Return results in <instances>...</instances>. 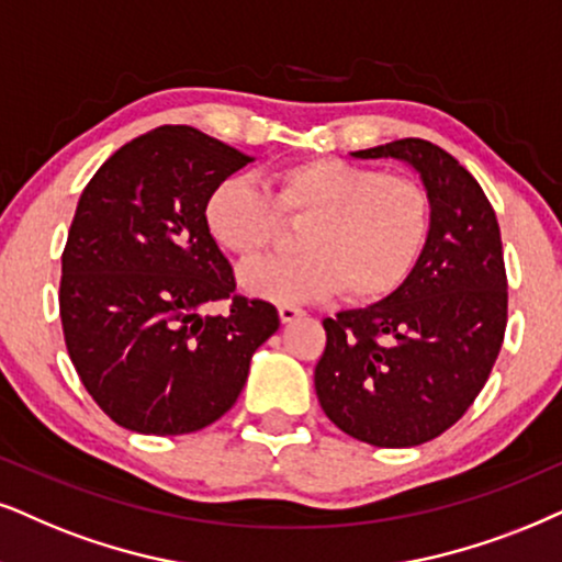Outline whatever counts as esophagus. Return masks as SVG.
I'll list each match as a JSON object with an SVG mask.
<instances>
[{
  "mask_svg": "<svg viewBox=\"0 0 562 562\" xmlns=\"http://www.w3.org/2000/svg\"><path fill=\"white\" fill-rule=\"evenodd\" d=\"M277 311H280L282 324L295 322V318H301V316L305 314V311L301 308V305H293V303H280V305H277Z\"/></svg>",
  "mask_w": 562,
  "mask_h": 562,
  "instance_id": "1",
  "label": "esophagus"
}]
</instances>
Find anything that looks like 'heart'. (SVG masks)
Wrapping results in <instances>:
<instances>
[{
	"mask_svg": "<svg viewBox=\"0 0 562 562\" xmlns=\"http://www.w3.org/2000/svg\"><path fill=\"white\" fill-rule=\"evenodd\" d=\"M274 196L248 176H225L204 199V228L248 261L272 244L282 215H308L301 254L244 269V285L272 301H311L345 288L355 301L392 295L415 269L430 228L420 181L345 158H305L280 168Z\"/></svg>",
	"mask_w": 562,
	"mask_h": 562,
	"instance_id": "b5f03b06",
	"label": "heart"
}]
</instances>
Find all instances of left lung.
<instances>
[{
    "label": "left lung",
    "mask_w": 562,
    "mask_h": 562,
    "mask_svg": "<svg viewBox=\"0 0 562 562\" xmlns=\"http://www.w3.org/2000/svg\"><path fill=\"white\" fill-rule=\"evenodd\" d=\"M352 155L409 162L428 191L430 231L392 295L324 318L316 396L347 436L409 449L438 438L472 407L498 358L508 322L501 228L470 170L428 139Z\"/></svg>",
    "instance_id": "left-lung-1"
}]
</instances>
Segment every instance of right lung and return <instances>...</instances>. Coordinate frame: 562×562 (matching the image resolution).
<instances>
[{"label": "right lung", "instance_id": "add662e5", "mask_svg": "<svg viewBox=\"0 0 562 562\" xmlns=\"http://www.w3.org/2000/svg\"><path fill=\"white\" fill-rule=\"evenodd\" d=\"M251 160L194 126H158L119 147L77 202L61 254L64 342L126 430L181 436L220 420L280 326L272 303L236 293L204 228L212 187ZM217 300L225 315L198 314Z\"/></svg>", "mask_w": 562, "mask_h": 562}]
</instances>
